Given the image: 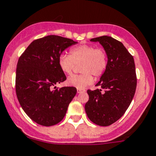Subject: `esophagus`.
<instances>
[{
	"instance_id": "1",
	"label": "esophagus",
	"mask_w": 156,
	"mask_h": 156,
	"mask_svg": "<svg viewBox=\"0 0 156 156\" xmlns=\"http://www.w3.org/2000/svg\"><path fill=\"white\" fill-rule=\"evenodd\" d=\"M77 92H78V94H81V93L85 92V90L79 89V88H78V89H77Z\"/></svg>"
}]
</instances>
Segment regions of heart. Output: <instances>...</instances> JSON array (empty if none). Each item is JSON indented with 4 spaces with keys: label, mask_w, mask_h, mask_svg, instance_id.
<instances>
[{
    "label": "heart",
    "mask_w": 156,
    "mask_h": 156,
    "mask_svg": "<svg viewBox=\"0 0 156 156\" xmlns=\"http://www.w3.org/2000/svg\"><path fill=\"white\" fill-rule=\"evenodd\" d=\"M81 75H71L67 79V84L71 87L84 89L94 81L92 75L100 77L107 68L108 58L103 49L83 44L71 49L69 56L61 54L58 59V65L63 73H72L75 64L81 63Z\"/></svg>",
    "instance_id": "obj_1"
}]
</instances>
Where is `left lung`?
<instances>
[{
    "instance_id": "1",
    "label": "left lung",
    "mask_w": 156,
    "mask_h": 156,
    "mask_svg": "<svg viewBox=\"0 0 156 156\" xmlns=\"http://www.w3.org/2000/svg\"><path fill=\"white\" fill-rule=\"evenodd\" d=\"M99 42L107 54L108 65L96 86L88 90L84 108L87 117L100 126H108L126 112L134 96L136 76L133 58L122 42L104 35L90 39Z\"/></svg>"
}]
</instances>
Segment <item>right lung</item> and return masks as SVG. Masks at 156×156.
Segmentation results:
<instances>
[{
	"mask_svg": "<svg viewBox=\"0 0 156 156\" xmlns=\"http://www.w3.org/2000/svg\"><path fill=\"white\" fill-rule=\"evenodd\" d=\"M77 43L66 37L48 35L31 42L19 59L17 98L26 115L38 125L49 127L61 122L76 94L74 87H52L66 80L58 65L59 56Z\"/></svg>",
	"mask_w": 156,
	"mask_h": 156,
	"instance_id": "add662e5",
	"label": "right lung"
}]
</instances>
